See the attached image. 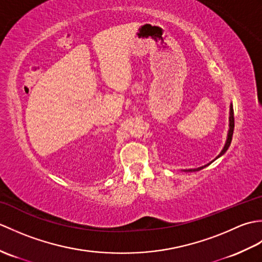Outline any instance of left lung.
Listing matches in <instances>:
<instances>
[{"mask_svg": "<svg viewBox=\"0 0 262 262\" xmlns=\"http://www.w3.org/2000/svg\"><path fill=\"white\" fill-rule=\"evenodd\" d=\"M233 130H234V111H233V105H232V103H231V104H230V117H229V132H227V137H226V141H225V144H224V147L222 148L221 153H220L219 155H217V157H216L213 161H210V162L207 163V164H205V165H203V166H199V168H196V169H186V170H182V171H185V172L199 171V170H202V169L206 168V166H208L210 163H213L215 160L221 158L222 155H224L225 152L227 151V149H229V147H230V145H231L232 136H233Z\"/></svg>", "mask_w": 262, "mask_h": 262, "instance_id": "obj_1", "label": "left lung"}]
</instances>
